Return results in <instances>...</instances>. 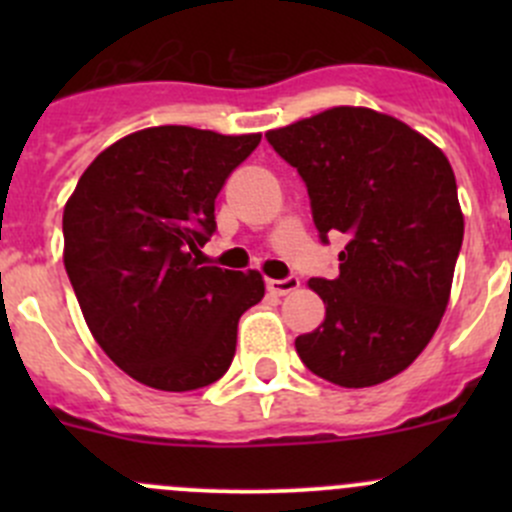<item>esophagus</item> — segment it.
Returning <instances> with one entry per match:
<instances>
[{
  "instance_id": "esophagus-1",
  "label": "esophagus",
  "mask_w": 512,
  "mask_h": 512,
  "mask_svg": "<svg viewBox=\"0 0 512 512\" xmlns=\"http://www.w3.org/2000/svg\"><path fill=\"white\" fill-rule=\"evenodd\" d=\"M267 289H270L272 294H280V297H285V294L299 289V280L297 277H287V280H267Z\"/></svg>"
}]
</instances>
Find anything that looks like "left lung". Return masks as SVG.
<instances>
[{"mask_svg": "<svg viewBox=\"0 0 512 512\" xmlns=\"http://www.w3.org/2000/svg\"><path fill=\"white\" fill-rule=\"evenodd\" d=\"M299 170L314 225L347 235L334 280H309L327 314L294 339L312 374L364 389L426 349L451 299L463 242L456 175L438 146L389 113L334 106L267 131Z\"/></svg>", "mask_w": 512, "mask_h": 512, "instance_id": "left-lung-1", "label": "left lung"}]
</instances>
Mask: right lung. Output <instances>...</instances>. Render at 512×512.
Returning <instances> with one entry per match:
<instances>
[{
    "instance_id": "add662e5",
    "label": "right lung",
    "mask_w": 512,
    "mask_h": 512,
    "mask_svg": "<svg viewBox=\"0 0 512 512\" xmlns=\"http://www.w3.org/2000/svg\"><path fill=\"white\" fill-rule=\"evenodd\" d=\"M262 133H128L94 158L64 208V267L86 324L131 379L193 391L230 369L237 322L265 297L257 270L205 267L215 198Z\"/></svg>"
}]
</instances>
